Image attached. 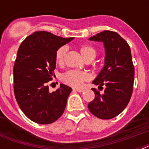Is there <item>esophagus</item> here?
Listing matches in <instances>:
<instances>
[{
	"label": "esophagus",
	"mask_w": 149,
	"mask_h": 149,
	"mask_svg": "<svg viewBox=\"0 0 149 149\" xmlns=\"http://www.w3.org/2000/svg\"><path fill=\"white\" fill-rule=\"evenodd\" d=\"M85 90L84 89H73V91H77V92H79V93H82V92H84Z\"/></svg>",
	"instance_id": "34e87169"
}]
</instances>
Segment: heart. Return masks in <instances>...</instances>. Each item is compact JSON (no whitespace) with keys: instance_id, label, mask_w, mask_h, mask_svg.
Listing matches in <instances>:
<instances>
[{"instance_id":"b5f03b06","label":"heart","mask_w":149,"mask_h":149,"mask_svg":"<svg viewBox=\"0 0 149 149\" xmlns=\"http://www.w3.org/2000/svg\"><path fill=\"white\" fill-rule=\"evenodd\" d=\"M79 51L87 61L93 60L97 56V52L95 49L90 45H82L79 47ZM67 52L66 46H61L56 51L55 58L56 63L59 65H63L65 61V55ZM90 79V75L85 71L79 70H69L61 76V80L66 85L72 87H81L85 82L88 81Z\"/></svg>"}]
</instances>
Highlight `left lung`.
<instances>
[{
	"instance_id": "1",
	"label": "left lung",
	"mask_w": 149,
	"mask_h": 149,
	"mask_svg": "<svg viewBox=\"0 0 149 149\" xmlns=\"http://www.w3.org/2000/svg\"><path fill=\"white\" fill-rule=\"evenodd\" d=\"M90 40L103 42L105 47V65L95 85L106 86L104 94L95 88V97L88 104L91 113L100 119H111L120 114L128 104L133 92L134 68L127 42L115 31H104Z\"/></svg>"
}]
</instances>
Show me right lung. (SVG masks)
I'll use <instances>...</instances> for the list:
<instances>
[{"label":"right lung","instance_id":"1","mask_svg":"<svg viewBox=\"0 0 149 149\" xmlns=\"http://www.w3.org/2000/svg\"><path fill=\"white\" fill-rule=\"evenodd\" d=\"M49 31H36L22 42L14 65V93L23 113L32 121L48 125L60 118L72 88L60 84L49 91V82L55 76V53L72 41Z\"/></svg>","mask_w":149,"mask_h":149}]
</instances>
